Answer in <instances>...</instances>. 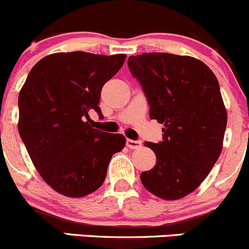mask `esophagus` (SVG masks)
I'll return each instance as SVG.
<instances>
[{"instance_id":"esophagus-1","label":"esophagus","mask_w":249,"mask_h":249,"mask_svg":"<svg viewBox=\"0 0 249 249\" xmlns=\"http://www.w3.org/2000/svg\"><path fill=\"white\" fill-rule=\"evenodd\" d=\"M125 144L129 149H139L142 147V142L139 140H132V139H127L125 140Z\"/></svg>"}]
</instances>
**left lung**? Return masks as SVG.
I'll return each mask as SVG.
<instances>
[{
	"label": "left lung",
	"instance_id": "1",
	"mask_svg": "<svg viewBox=\"0 0 249 249\" xmlns=\"http://www.w3.org/2000/svg\"><path fill=\"white\" fill-rule=\"evenodd\" d=\"M142 85L150 119L163 124L162 142H145L156 155L142 185L163 200H178L200 186L223 149L228 114L213 71L198 59L169 53L128 58Z\"/></svg>",
	"mask_w": 249,
	"mask_h": 249
}]
</instances>
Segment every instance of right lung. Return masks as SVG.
Returning <instances> with one entry per match:
<instances>
[{
	"label": "right lung",
	"mask_w": 249,
	"mask_h": 249,
	"mask_svg": "<svg viewBox=\"0 0 249 249\" xmlns=\"http://www.w3.org/2000/svg\"><path fill=\"white\" fill-rule=\"evenodd\" d=\"M124 60V54H49L19 93V134L42 179L61 195L83 197L98 190L112 155L124 147V135L95 129L88 115L94 110L102 116L103 86Z\"/></svg>",
	"instance_id": "obj_1"
}]
</instances>
